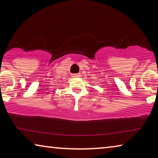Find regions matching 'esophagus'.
<instances>
[{
	"label": "esophagus",
	"instance_id": "obj_1",
	"mask_svg": "<svg viewBox=\"0 0 158 158\" xmlns=\"http://www.w3.org/2000/svg\"><path fill=\"white\" fill-rule=\"evenodd\" d=\"M72 76L74 77H78L80 76V74H72Z\"/></svg>",
	"mask_w": 158,
	"mask_h": 158
}]
</instances>
